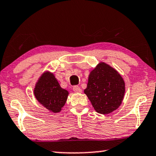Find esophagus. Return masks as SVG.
<instances>
[{"label":"esophagus","instance_id":"esophagus-1","mask_svg":"<svg viewBox=\"0 0 156 156\" xmlns=\"http://www.w3.org/2000/svg\"><path fill=\"white\" fill-rule=\"evenodd\" d=\"M73 90L75 93H81V88L79 86H74L73 88Z\"/></svg>","mask_w":156,"mask_h":156}]
</instances>
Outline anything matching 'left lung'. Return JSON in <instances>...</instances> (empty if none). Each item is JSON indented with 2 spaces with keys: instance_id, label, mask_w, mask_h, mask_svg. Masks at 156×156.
<instances>
[{
  "instance_id": "8db88e82",
  "label": "left lung",
  "mask_w": 156,
  "mask_h": 156,
  "mask_svg": "<svg viewBox=\"0 0 156 156\" xmlns=\"http://www.w3.org/2000/svg\"><path fill=\"white\" fill-rule=\"evenodd\" d=\"M84 93L98 113L108 114L120 106L125 93L120 75L105 63H100L89 75Z\"/></svg>"
}]
</instances>
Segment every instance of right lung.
Here are the masks:
<instances>
[{"instance_id": "right-lung-1", "label": "right lung", "mask_w": 156, "mask_h": 156, "mask_svg": "<svg viewBox=\"0 0 156 156\" xmlns=\"http://www.w3.org/2000/svg\"><path fill=\"white\" fill-rule=\"evenodd\" d=\"M38 102L53 113H58L67 101L68 92L62 88L53 73L45 72L39 78L34 89Z\"/></svg>"}]
</instances>
